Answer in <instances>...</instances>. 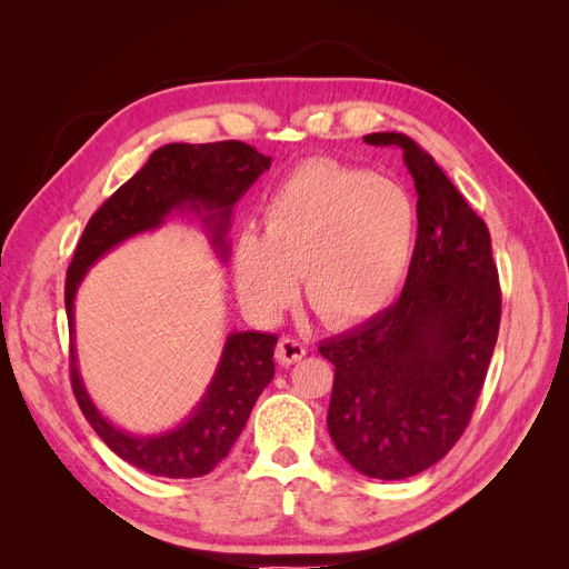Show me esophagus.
Here are the masks:
<instances>
[{
    "label": "esophagus",
    "instance_id": "obj_1",
    "mask_svg": "<svg viewBox=\"0 0 569 569\" xmlns=\"http://www.w3.org/2000/svg\"><path fill=\"white\" fill-rule=\"evenodd\" d=\"M303 356H306V343L291 337H282L278 341V349H274V358H278V363L282 366H295Z\"/></svg>",
    "mask_w": 569,
    "mask_h": 569
}]
</instances>
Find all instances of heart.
Listing matches in <instances>:
<instances>
[{"mask_svg": "<svg viewBox=\"0 0 569 569\" xmlns=\"http://www.w3.org/2000/svg\"><path fill=\"white\" fill-rule=\"evenodd\" d=\"M416 242V206L401 184L335 161L297 168L268 197L263 237H237V295L258 318L295 297L327 325L375 316L399 289Z\"/></svg>", "mask_w": 569, "mask_h": 569, "instance_id": "1", "label": "heart"}]
</instances>
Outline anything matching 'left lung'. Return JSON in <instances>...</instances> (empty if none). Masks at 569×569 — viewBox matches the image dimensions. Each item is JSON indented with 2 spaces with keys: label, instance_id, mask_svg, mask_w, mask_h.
<instances>
[{
  "label": "left lung",
  "instance_id": "8db88e82",
  "mask_svg": "<svg viewBox=\"0 0 569 569\" xmlns=\"http://www.w3.org/2000/svg\"><path fill=\"white\" fill-rule=\"evenodd\" d=\"M418 189V239L401 297L318 351L335 366L327 429L358 472L406 479L432 468L468 427L501 325V287L487 222L435 159L403 132Z\"/></svg>",
  "mask_w": 569,
  "mask_h": 569
}]
</instances>
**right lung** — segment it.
Wrapping results in <instances>:
<instances>
[{
	"instance_id": "add662e5",
	"label": "right lung",
	"mask_w": 569,
	"mask_h": 569,
	"mask_svg": "<svg viewBox=\"0 0 569 569\" xmlns=\"http://www.w3.org/2000/svg\"><path fill=\"white\" fill-rule=\"evenodd\" d=\"M270 168V157L251 144L228 140L211 144H166L157 149L123 187L99 206L84 228L66 272V313L73 332L76 291L101 256L147 230H157L173 211H194L209 228L211 244L228 258L226 232L232 206ZM278 337L232 332L201 403L180 427L157 437H134L113 427L90 401L71 347L76 401L109 449L149 475L192 479L209 475L226 458L249 420V412L274 375Z\"/></svg>"
}]
</instances>
